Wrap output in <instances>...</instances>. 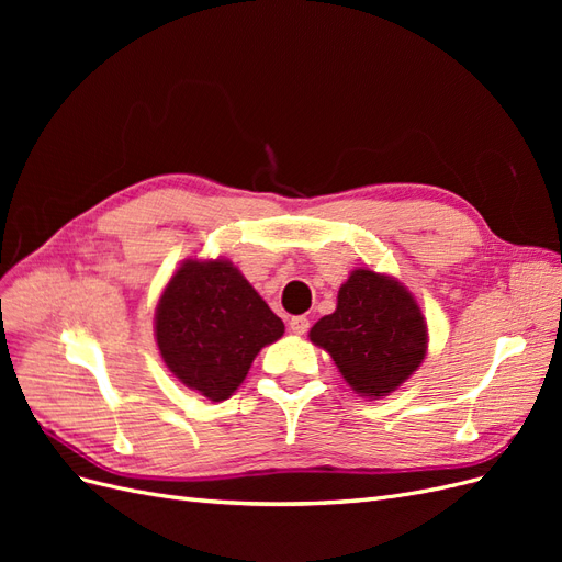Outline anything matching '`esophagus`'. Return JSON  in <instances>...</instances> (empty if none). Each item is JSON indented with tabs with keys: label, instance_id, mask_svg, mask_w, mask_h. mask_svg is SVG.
<instances>
[{
	"label": "esophagus",
	"instance_id": "esophagus-1",
	"mask_svg": "<svg viewBox=\"0 0 562 562\" xmlns=\"http://www.w3.org/2000/svg\"><path fill=\"white\" fill-rule=\"evenodd\" d=\"M288 328H291V333H295V335H304L310 330V318L307 316H293L291 323H288Z\"/></svg>",
	"mask_w": 562,
	"mask_h": 562
}]
</instances>
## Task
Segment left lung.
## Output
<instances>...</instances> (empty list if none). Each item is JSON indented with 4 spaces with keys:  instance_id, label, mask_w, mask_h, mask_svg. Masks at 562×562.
<instances>
[{
    "instance_id": "left-lung-1",
    "label": "left lung",
    "mask_w": 562,
    "mask_h": 562,
    "mask_svg": "<svg viewBox=\"0 0 562 562\" xmlns=\"http://www.w3.org/2000/svg\"><path fill=\"white\" fill-rule=\"evenodd\" d=\"M310 339L330 353L339 375L366 398L389 396L427 356V318L407 288L372 269H353L337 310L314 323Z\"/></svg>"
}]
</instances>
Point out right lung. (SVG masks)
Returning a JSON list of instances; mask_svg holds the SVG:
<instances>
[{
    "label": "right lung",
    "mask_w": 562,
    "mask_h": 562,
    "mask_svg": "<svg viewBox=\"0 0 562 562\" xmlns=\"http://www.w3.org/2000/svg\"><path fill=\"white\" fill-rule=\"evenodd\" d=\"M283 321L229 260H184L166 283L155 337L166 368L209 401L229 398Z\"/></svg>",
    "instance_id": "1"
}]
</instances>
